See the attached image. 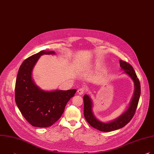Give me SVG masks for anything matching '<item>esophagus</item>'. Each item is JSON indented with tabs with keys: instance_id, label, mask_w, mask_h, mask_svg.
Segmentation results:
<instances>
[{
	"instance_id": "obj_1",
	"label": "esophagus",
	"mask_w": 154,
	"mask_h": 154,
	"mask_svg": "<svg viewBox=\"0 0 154 154\" xmlns=\"http://www.w3.org/2000/svg\"><path fill=\"white\" fill-rule=\"evenodd\" d=\"M85 92V88H79L78 90H77V93L80 95H82Z\"/></svg>"
}]
</instances>
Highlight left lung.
Masks as SVG:
<instances>
[{"label":"left lung","instance_id":"1","mask_svg":"<svg viewBox=\"0 0 154 154\" xmlns=\"http://www.w3.org/2000/svg\"><path fill=\"white\" fill-rule=\"evenodd\" d=\"M119 63L121 69L124 71L123 73L127 74L132 80L135 88L133 96L131 97L128 108L121 115L112 121L108 122L101 121L94 114L93 110V103L91 97L86 94L83 96V114L85 119L91 126L102 131L108 132V131L118 130L124 127L134 116L139 102L141 94L140 83L133 67L130 64L122 60H119Z\"/></svg>","mask_w":154,"mask_h":154}]
</instances>
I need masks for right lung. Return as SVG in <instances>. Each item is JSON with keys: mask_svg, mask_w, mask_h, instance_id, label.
I'll return each instance as SVG.
<instances>
[{"mask_svg": "<svg viewBox=\"0 0 154 154\" xmlns=\"http://www.w3.org/2000/svg\"><path fill=\"white\" fill-rule=\"evenodd\" d=\"M53 51H41L25 60L19 69L15 85V101L20 113L32 125L48 127L57 122L76 90H44L35 83V66L43 55H55Z\"/></svg>", "mask_w": 154, "mask_h": 154, "instance_id": "obj_1", "label": "right lung"}]
</instances>
